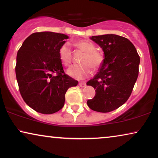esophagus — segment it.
<instances>
[{"mask_svg":"<svg viewBox=\"0 0 158 158\" xmlns=\"http://www.w3.org/2000/svg\"><path fill=\"white\" fill-rule=\"evenodd\" d=\"M79 85L81 86V88L85 87V85H86V83H85V82H80V83H79Z\"/></svg>","mask_w":158,"mask_h":158,"instance_id":"34e87169","label":"esophagus"}]
</instances>
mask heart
I'll return each instance as SVG.
<instances>
[{
  "mask_svg": "<svg viewBox=\"0 0 158 158\" xmlns=\"http://www.w3.org/2000/svg\"><path fill=\"white\" fill-rule=\"evenodd\" d=\"M75 49L84 52L81 60V64L73 65L68 70V74L76 79H84L89 77L94 70H98L104 62L103 52L96 49L94 43L88 40H80L73 43ZM58 55L62 64L64 66L70 65L72 62V51L68 44H63L58 50Z\"/></svg>",
  "mask_w": 158,
  "mask_h": 158,
  "instance_id": "b5f03b06",
  "label": "heart"
}]
</instances>
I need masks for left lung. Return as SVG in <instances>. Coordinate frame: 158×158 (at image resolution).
I'll list each match as a JSON object with an SVG mask.
<instances>
[{
	"label": "left lung",
	"instance_id": "8db88e82",
	"mask_svg": "<svg viewBox=\"0 0 158 158\" xmlns=\"http://www.w3.org/2000/svg\"><path fill=\"white\" fill-rule=\"evenodd\" d=\"M104 52V62L96 76L87 83L96 90L88 100L90 109L107 113L124 104L130 96L139 74V56L128 39L116 34L93 36Z\"/></svg>",
	"mask_w": 158,
	"mask_h": 158
}]
</instances>
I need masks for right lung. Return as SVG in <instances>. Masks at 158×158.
I'll return each mask as SVG.
<instances>
[{
  "mask_svg": "<svg viewBox=\"0 0 158 158\" xmlns=\"http://www.w3.org/2000/svg\"><path fill=\"white\" fill-rule=\"evenodd\" d=\"M68 38L63 34L36 32L26 39L17 53L19 91L26 103L39 113L60 111L64 104L67 90L78 83L65 74L58 55L60 47Z\"/></svg>",
  "mask_w": 158,
  "mask_h": 158,
  "instance_id": "1",
  "label": "right lung"
}]
</instances>
